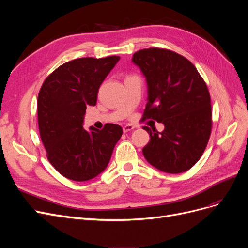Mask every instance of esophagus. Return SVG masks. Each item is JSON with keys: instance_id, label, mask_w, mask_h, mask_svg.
<instances>
[{"instance_id": "esophagus-1", "label": "esophagus", "mask_w": 248, "mask_h": 248, "mask_svg": "<svg viewBox=\"0 0 248 248\" xmlns=\"http://www.w3.org/2000/svg\"><path fill=\"white\" fill-rule=\"evenodd\" d=\"M134 128H136V126H133L131 124H127V125L123 126V131L124 132H128V131H131Z\"/></svg>"}]
</instances>
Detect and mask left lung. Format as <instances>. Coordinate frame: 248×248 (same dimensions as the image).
<instances>
[{"mask_svg":"<svg viewBox=\"0 0 248 248\" xmlns=\"http://www.w3.org/2000/svg\"><path fill=\"white\" fill-rule=\"evenodd\" d=\"M132 62L148 85L141 120L164 125L161 132L142 127L150 134L142 154L164 172L189 170L204 153L212 129L211 99L205 80L189 60L170 49H140L133 54Z\"/></svg>","mask_w":248,"mask_h":248,"instance_id":"obj_1","label":"left lung"}]
</instances>
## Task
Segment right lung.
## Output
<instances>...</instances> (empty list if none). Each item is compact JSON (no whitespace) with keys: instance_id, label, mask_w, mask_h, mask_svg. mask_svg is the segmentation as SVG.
Segmentation results:
<instances>
[{"instance_id":"add662e5","label":"right lung","mask_w":248,"mask_h":248,"mask_svg":"<svg viewBox=\"0 0 248 248\" xmlns=\"http://www.w3.org/2000/svg\"><path fill=\"white\" fill-rule=\"evenodd\" d=\"M120 57L79 58L46 78L37 100L40 138L51 166L73 181H88L106 170L123 129L82 127L86 108L94 107L102 81Z\"/></svg>"}]
</instances>
